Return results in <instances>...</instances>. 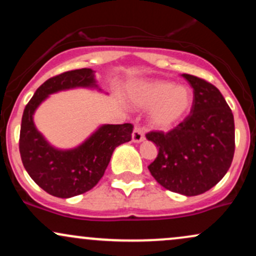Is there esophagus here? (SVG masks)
<instances>
[{
	"label": "esophagus",
	"mask_w": 256,
	"mask_h": 256,
	"mask_svg": "<svg viewBox=\"0 0 256 256\" xmlns=\"http://www.w3.org/2000/svg\"><path fill=\"white\" fill-rule=\"evenodd\" d=\"M146 140L144 131L140 128H134V132H132V142L134 143H140Z\"/></svg>",
	"instance_id": "34e87169"
}]
</instances>
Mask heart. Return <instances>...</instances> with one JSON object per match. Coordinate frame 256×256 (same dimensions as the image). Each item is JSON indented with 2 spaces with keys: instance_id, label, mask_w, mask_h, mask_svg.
<instances>
[{
  "instance_id": "1",
  "label": "heart",
  "mask_w": 256,
  "mask_h": 256,
  "mask_svg": "<svg viewBox=\"0 0 256 256\" xmlns=\"http://www.w3.org/2000/svg\"><path fill=\"white\" fill-rule=\"evenodd\" d=\"M132 102L140 108H150L149 122L158 130H171L186 116L192 104V92L185 85L167 80H146L132 90Z\"/></svg>"
}]
</instances>
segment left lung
Returning <instances> with one entry per match:
<instances>
[{
    "label": "left lung",
    "mask_w": 256,
    "mask_h": 256,
    "mask_svg": "<svg viewBox=\"0 0 256 256\" xmlns=\"http://www.w3.org/2000/svg\"><path fill=\"white\" fill-rule=\"evenodd\" d=\"M182 77L194 89L190 116L167 134H146L158 148L148 168L165 189L196 196L218 184L230 168L234 122L224 96L214 85L185 73Z\"/></svg>",
    "instance_id": "8db88e82"
}]
</instances>
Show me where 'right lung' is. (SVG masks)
<instances>
[{"label": "right lung", "instance_id": "1", "mask_svg": "<svg viewBox=\"0 0 256 256\" xmlns=\"http://www.w3.org/2000/svg\"><path fill=\"white\" fill-rule=\"evenodd\" d=\"M77 88L102 91L91 68L74 70L48 79L26 104L20 128L19 150L25 170L44 192L61 198L92 189L104 174L114 149L131 140L134 128L131 124H104L74 148L52 146L37 130L34 113L49 95Z\"/></svg>", "mask_w": 256, "mask_h": 256}]
</instances>
